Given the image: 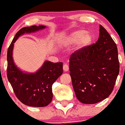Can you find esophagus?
<instances>
[{"mask_svg":"<svg viewBox=\"0 0 125 125\" xmlns=\"http://www.w3.org/2000/svg\"><path fill=\"white\" fill-rule=\"evenodd\" d=\"M63 70H64V72L69 71V65H68L67 64H64V65H63Z\"/></svg>","mask_w":125,"mask_h":125,"instance_id":"obj_1","label":"esophagus"}]
</instances>
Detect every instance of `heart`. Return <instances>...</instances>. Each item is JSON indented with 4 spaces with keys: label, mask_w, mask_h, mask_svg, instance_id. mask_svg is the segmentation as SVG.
I'll list each match as a JSON object with an SVG mask.
<instances>
[{
    "label": "heart",
    "mask_w": 125,
    "mask_h": 125,
    "mask_svg": "<svg viewBox=\"0 0 125 125\" xmlns=\"http://www.w3.org/2000/svg\"><path fill=\"white\" fill-rule=\"evenodd\" d=\"M62 46H68L76 44L79 50H81L90 46L93 42V36L90 33L83 29H77L65 35L59 40Z\"/></svg>",
    "instance_id": "obj_1"
}]
</instances>
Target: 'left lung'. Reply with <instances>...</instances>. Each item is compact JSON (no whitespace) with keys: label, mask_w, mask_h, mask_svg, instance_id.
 I'll list each match as a JSON object with an SVG mask.
<instances>
[{"label":"left lung","mask_w":125,"mask_h":125,"mask_svg":"<svg viewBox=\"0 0 125 125\" xmlns=\"http://www.w3.org/2000/svg\"><path fill=\"white\" fill-rule=\"evenodd\" d=\"M69 60L72 85L81 102L94 104L110 96L120 66L116 44L102 26L96 44L75 51Z\"/></svg>","instance_id":"8db88e82"}]
</instances>
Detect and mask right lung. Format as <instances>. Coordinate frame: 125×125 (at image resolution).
I'll return each mask as SVG.
<instances>
[{"instance_id": "obj_1", "label": "right lung", "mask_w": 125, "mask_h": 125, "mask_svg": "<svg viewBox=\"0 0 125 125\" xmlns=\"http://www.w3.org/2000/svg\"><path fill=\"white\" fill-rule=\"evenodd\" d=\"M46 28L43 25L21 28L17 32L7 52V78L15 96L21 103L34 107H44L52 102V85L62 74V62L46 61L34 73H24L15 65L12 58L14 43L20 35Z\"/></svg>"}]
</instances>
